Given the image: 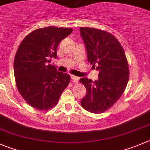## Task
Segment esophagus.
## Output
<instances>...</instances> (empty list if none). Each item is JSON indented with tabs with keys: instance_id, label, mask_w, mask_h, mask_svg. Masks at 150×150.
<instances>
[{
	"instance_id": "obj_1",
	"label": "esophagus",
	"mask_w": 150,
	"mask_h": 150,
	"mask_svg": "<svg viewBox=\"0 0 150 150\" xmlns=\"http://www.w3.org/2000/svg\"><path fill=\"white\" fill-rule=\"evenodd\" d=\"M71 78H72V81L74 83H78V80H79V78L77 76H75V75H71Z\"/></svg>"
}]
</instances>
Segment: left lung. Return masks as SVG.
<instances>
[{"mask_svg":"<svg viewBox=\"0 0 150 150\" xmlns=\"http://www.w3.org/2000/svg\"><path fill=\"white\" fill-rule=\"evenodd\" d=\"M86 45L87 59L92 67L97 66L98 80L92 81L82 78L80 82L86 89L81 101L82 107L92 113H102L111 108L126 89L129 69L122 46L111 33L98 29L81 27Z\"/></svg>","mask_w":150,"mask_h":150,"instance_id":"1","label":"left lung"}]
</instances>
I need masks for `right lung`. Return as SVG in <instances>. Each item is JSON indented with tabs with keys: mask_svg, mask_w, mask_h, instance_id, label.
<instances>
[{
	"mask_svg": "<svg viewBox=\"0 0 150 150\" xmlns=\"http://www.w3.org/2000/svg\"><path fill=\"white\" fill-rule=\"evenodd\" d=\"M70 28L47 27L31 32L19 45L14 60L18 92L26 103L40 111L55 107L70 75L57 71L50 58L57 57L60 42L70 35Z\"/></svg>",
	"mask_w": 150,
	"mask_h": 150,
	"instance_id": "1",
	"label": "right lung"
}]
</instances>
